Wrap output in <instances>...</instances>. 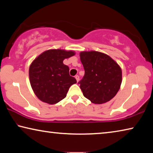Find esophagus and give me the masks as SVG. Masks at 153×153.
<instances>
[{
    "instance_id": "34e87169",
    "label": "esophagus",
    "mask_w": 153,
    "mask_h": 153,
    "mask_svg": "<svg viewBox=\"0 0 153 153\" xmlns=\"http://www.w3.org/2000/svg\"><path fill=\"white\" fill-rule=\"evenodd\" d=\"M75 77H76V80H77V82H78L79 80V76H77H77H75Z\"/></svg>"
}]
</instances>
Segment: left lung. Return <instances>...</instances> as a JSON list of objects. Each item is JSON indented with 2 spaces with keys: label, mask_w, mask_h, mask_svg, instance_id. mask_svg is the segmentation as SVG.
Listing matches in <instances>:
<instances>
[{
  "label": "left lung",
  "mask_w": 153,
  "mask_h": 153,
  "mask_svg": "<svg viewBox=\"0 0 153 153\" xmlns=\"http://www.w3.org/2000/svg\"><path fill=\"white\" fill-rule=\"evenodd\" d=\"M80 60L85 71L78 82L83 94L95 104L109 101L120 90V67L109 56L97 51L82 52Z\"/></svg>",
  "instance_id": "obj_1"
}]
</instances>
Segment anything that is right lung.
Returning <instances> with one entry per match:
<instances>
[{
    "instance_id": "1",
    "label": "right lung",
    "mask_w": 153,
    "mask_h": 153,
    "mask_svg": "<svg viewBox=\"0 0 153 153\" xmlns=\"http://www.w3.org/2000/svg\"><path fill=\"white\" fill-rule=\"evenodd\" d=\"M74 55L73 51L53 49L44 52L32 62L29 69L30 84L40 100L53 105L66 97L69 88L77 81L63 61Z\"/></svg>"
}]
</instances>
